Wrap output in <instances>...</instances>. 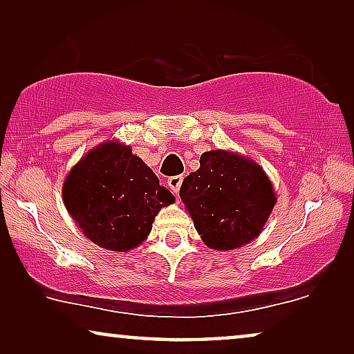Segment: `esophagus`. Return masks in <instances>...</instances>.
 <instances>
[{"label": "esophagus", "instance_id": "obj_1", "mask_svg": "<svg viewBox=\"0 0 354 354\" xmlns=\"http://www.w3.org/2000/svg\"><path fill=\"white\" fill-rule=\"evenodd\" d=\"M182 180H183L182 176H176V177H169L167 178V185L174 192V195H176V196H178V190H180Z\"/></svg>", "mask_w": 354, "mask_h": 354}]
</instances>
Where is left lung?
<instances>
[{
  "instance_id": "8db88e82",
  "label": "left lung",
  "mask_w": 354,
  "mask_h": 354,
  "mask_svg": "<svg viewBox=\"0 0 354 354\" xmlns=\"http://www.w3.org/2000/svg\"><path fill=\"white\" fill-rule=\"evenodd\" d=\"M180 198L201 240L214 251L258 239L277 203L258 162L219 148L201 154L200 169L183 178Z\"/></svg>"
}]
</instances>
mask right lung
Here are the masks:
<instances>
[{
    "instance_id": "obj_1",
    "label": "right lung",
    "mask_w": 354,
    "mask_h": 354,
    "mask_svg": "<svg viewBox=\"0 0 354 354\" xmlns=\"http://www.w3.org/2000/svg\"><path fill=\"white\" fill-rule=\"evenodd\" d=\"M62 201L86 239L125 253L148 239L154 217L176 196L129 145L106 140L67 174Z\"/></svg>"
}]
</instances>
